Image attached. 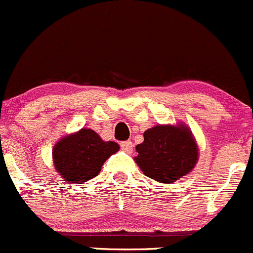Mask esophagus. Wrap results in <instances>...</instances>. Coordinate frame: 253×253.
<instances>
[{"label":"esophagus","mask_w":253,"mask_h":253,"mask_svg":"<svg viewBox=\"0 0 253 253\" xmlns=\"http://www.w3.org/2000/svg\"><path fill=\"white\" fill-rule=\"evenodd\" d=\"M121 147L124 150V151L127 152V154H130V152L132 151V147H134V145H132L131 141H122Z\"/></svg>","instance_id":"34e87169"}]
</instances>
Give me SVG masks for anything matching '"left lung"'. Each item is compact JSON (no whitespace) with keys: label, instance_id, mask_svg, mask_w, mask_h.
I'll list each match as a JSON object with an SVG mask.
<instances>
[{"label":"left lung","instance_id":"8db88e82","mask_svg":"<svg viewBox=\"0 0 253 253\" xmlns=\"http://www.w3.org/2000/svg\"><path fill=\"white\" fill-rule=\"evenodd\" d=\"M134 161L145 176L173 183L193 171L199 159V147L186 124H157L144 132V141L136 145Z\"/></svg>","mask_w":253,"mask_h":253}]
</instances>
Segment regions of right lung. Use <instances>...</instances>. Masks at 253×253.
Masks as SVG:
<instances>
[{
    "label": "right lung",
    "mask_w": 253,
    "mask_h": 253,
    "mask_svg": "<svg viewBox=\"0 0 253 253\" xmlns=\"http://www.w3.org/2000/svg\"><path fill=\"white\" fill-rule=\"evenodd\" d=\"M118 151L117 142L103 141L94 130L82 127L54 145L52 162L66 183L79 184L96 177L106 160Z\"/></svg>",
    "instance_id": "1"
}]
</instances>
